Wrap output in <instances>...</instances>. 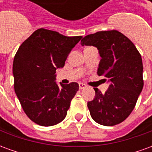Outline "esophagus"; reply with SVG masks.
<instances>
[{"instance_id": "obj_1", "label": "esophagus", "mask_w": 152, "mask_h": 152, "mask_svg": "<svg viewBox=\"0 0 152 152\" xmlns=\"http://www.w3.org/2000/svg\"><path fill=\"white\" fill-rule=\"evenodd\" d=\"M87 86H86V84H83V83H79V89H85L86 88Z\"/></svg>"}]
</instances>
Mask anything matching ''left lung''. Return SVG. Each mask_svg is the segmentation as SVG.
<instances>
[{"mask_svg": "<svg viewBox=\"0 0 152 152\" xmlns=\"http://www.w3.org/2000/svg\"><path fill=\"white\" fill-rule=\"evenodd\" d=\"M81 45L98 48L102 58L98 75L110 82L105 94L94 88L95 98L87 103L90 115L102 125L120 124L133 112L143 88L140 53L127 37L116 30L88 35Z\"/></svg>", "mask_w": 152, "mask_h": 152, "instance_id": "1", "label": "left lung"}]
</instances>
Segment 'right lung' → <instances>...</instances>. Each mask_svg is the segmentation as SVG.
I'll return each instance as SVG.
<instances>
[{
    "instance_id": "1",
    "label": "right lung",
    "mask_w": 152,
    "mask_h": 152,
    "mask_svg": "<svg viewBox=\"0 0 152 152\" xmlns=\"http://www.w3.org/2000/svg\"><path fill=\"white\" fill-rule=\"evenodd\" d=\"M81 38L40 28L18 48L13 63L15 91L25 114L36 124L53 126L66 117L79 85L58 86L55 73Z\"/></svg>"
}]
</instances>
